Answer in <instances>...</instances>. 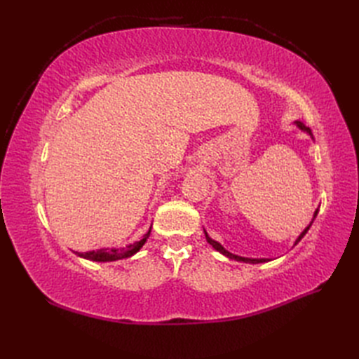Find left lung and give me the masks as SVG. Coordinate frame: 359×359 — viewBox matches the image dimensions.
<instances>
[{"mask_svg":"<svg viewBox=\"0 0 359 359\" xmlns=\"http://www.w3.org/2000/svg\"><path fill=\"white\" fill-rule=\"evenodd\" d=\"M295 126L299 128V130H302L304 133H307L311 139H314L313 137V133H311V130L306 126V124H302L301 121H295ZM318 212H319V208L314 211V214H313V219H311V222H310V224L306 227V229H304L301 233H299V236L297 238V241H295V244L293 245H297L302 238H304V235H306L307 232H309V229H310V226H311V223L314 222V219H316V215H318ZM203 233H205V238H206V241H208L211 245H212V248L214 250H217V252L219 253H222V255H224L226 257H229V259H233V260H238V262H244V264H264V262H268L269 259H265V257H262V259H255V257H243V256H238V255H233V253H231V252H227V250L220 244V243H217L215 240H212V238L206 233V231L203 229Z\"/></svg>","mask_w":359,"mask_h":359,"instance_id":"left-lung-1","label":"left lung"}]
</instances>
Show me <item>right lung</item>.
<instances>
[{
    "label": "right lung",
    "mask_w": 359,
    "mask_h": 359,
    "mask_svg": "<svg viewBox=\"0 0 359 359\" xmlns=\"http://www.w3.org/2000/svg\"><path fill=\"white\" fill-rule=\"evenodd\" d=\"M151 227H153V224L149 226L148 232L144 235V238L140 241H136L133 244H128L126 247H114V248H99V250H93V252H86V253H78L74 252L76 255H78L79 257H83V259H88V260H94V262H114V260H119V259H126V257H130L136 255L140 248L144 247V244L147 243L148 236L151 233Z\"/></svg>",
    "instance_id": "add662e5"
}]
</instances>
